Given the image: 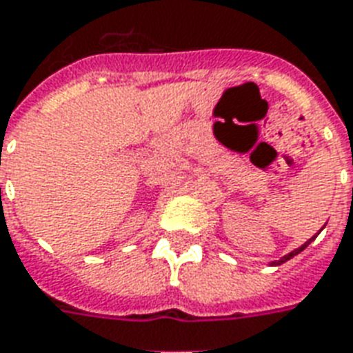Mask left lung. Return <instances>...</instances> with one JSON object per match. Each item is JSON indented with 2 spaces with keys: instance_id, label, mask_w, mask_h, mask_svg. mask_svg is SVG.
<instances>
[{
  "instance_id": "obj_1",
  "label": "left lung",
  "mask_w": 353,
  "mask_h": 353,
  "mask_svg": "<svg viewBox=\"0 0 353 353\" xmlns=\"http://www.w3.org/2000/svg\"><path fill=\"white\" fill-rule=\"evenodd\" d=\"M322 231V230H320ZM316 235H319V233H316ZM316 235L314 236H311V239H309L307 242H305V244H302V246H300V248H296V250H292V252H290V254H287V255H283V257H281V259L279 261H272V265H283L285 261H289V259H292V257H294V255H298L300 254V252H303V250L307 248L309 244H311V242L314 241V239H316Z\"/></svg>"
}]
</instances>
